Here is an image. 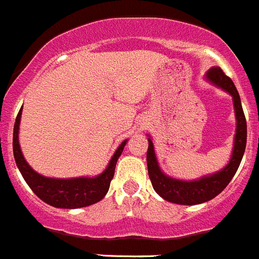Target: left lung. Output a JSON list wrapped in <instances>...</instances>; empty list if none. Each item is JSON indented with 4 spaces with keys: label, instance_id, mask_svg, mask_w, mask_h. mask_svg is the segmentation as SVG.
I'll list each match as a JSON object with an SVG mask.
<instances>
[{
    "label": "left lung",
    "instance_id": "1",
    "mask_svg": "<svg viewBox=\"0 0 259 259\" xmlns=\"http://www.w3.org/2000/svg\"><path fill=\"white\" fill-rule=\"evenodd\" d=\"M206 76H207V80L211 81L213 85L228 91L233 97L236 117V134L235 140H234L233 155L229 160V164L218 173L202 177L197 181H181V179H174L162 173L157 164L154 144L151 139H149L146 159L147 170H149L152 187L160 197L178 205H198V203H203V202L215 198L219 193H221L235 176L244 155L245 145H247V120H245L242 102H240V97H239L235 85L220 67H212Z\"/></svg>",
    "mask_w": 259,
    "mask_h": 259
}]
</instances>
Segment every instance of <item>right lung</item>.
<instances>
[{"label": "right lung", "instance_id": "obj_1", "mask_svg": "<svg viewBox=\"0 0 259 259\" xmlns=\"http://www.w3.org/2000/svg\"><path fill=\"white\" fill-rule=\"evenodd\" d=\"M21 112H23V108L19 110V114L15 120L12 149H14V157L17 168L31 191L41 201L58 208L86 207L104 198L109 189L110 181L114 177L115 165L124 149L127 140H124L119 145L117 151L110 159L107 169L98 177H94V178L80 177V178L71 179L47 178L33 170V168H30V165L25 161V157L23 156L20 144H19V125H20Z\"/></svg>", "mask_w": 259, "mask_h": 259}]
</instances>
